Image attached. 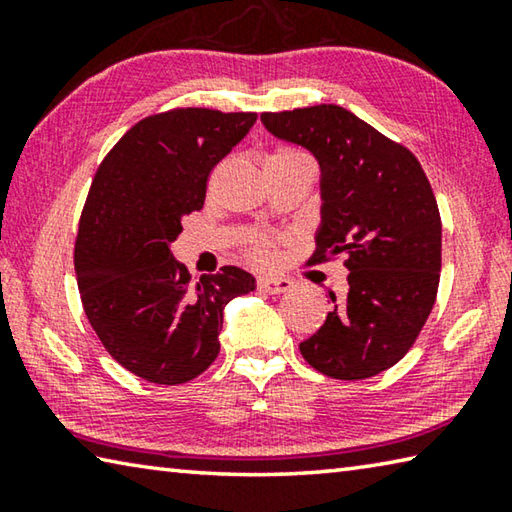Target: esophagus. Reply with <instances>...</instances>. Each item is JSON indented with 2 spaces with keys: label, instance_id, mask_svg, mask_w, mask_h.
Masks as SVG:
<instances>
[{
  "label": "esophagus",
  "instance_id": "34e87169",
  "mask_svg": "<svg viewBox=\"0 0 512 512\" xmlns=\"http://www.w3.org/2000/svg\"><path fill=\"white\" fill-rule=\"evenodd\" d=\"M259 289L271 293V296H280V293H287L293 289V282L289 277H262V280H259Z\"/></svg>",
  "mask_w": 512,
  "mask_h": 512
}]
</instances>
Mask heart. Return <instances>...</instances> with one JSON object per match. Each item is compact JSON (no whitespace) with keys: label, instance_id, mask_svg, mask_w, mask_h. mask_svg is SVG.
I'll list each match as a JSON object with an SVG mask.
<instances>
[{"label":"heart","instance_id":"heart-1","mask_svg":"<svg viewBox=\"0 0 512 512\" xmlns=\"http://www.w3.org/2000/svg\"><path fill=\"white\" fill-rule=\"evenodd\" d=\"M298 160H309V158L305 153H300L296 149H287V146H284V149H277L268 155L266 164H284V162H298ZM246 250L253 262H268V257H271V239L264 235L250 237Z\"/></svg>","mask_w":512,"mask_h":512}]
</instances>
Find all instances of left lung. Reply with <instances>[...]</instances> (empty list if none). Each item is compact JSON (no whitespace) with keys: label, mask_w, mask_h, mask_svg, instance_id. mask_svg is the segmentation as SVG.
<instances>
[{"label":"left lung","mask_w":512,"mask_h":512,"mask_svg":"<svg viewBox=\"0 0 512 512\" xmlns=\"http://www.w3.org/2000/svg\"><path fill=\"white\" fill-rule=\"evenodd\" d=\"M277 140L320 164V228L309 262L343 255L348 293L300 343L311 368L357 381L395 366L418 339L440 282L443 225L420 162L350 110L332 103L264 112Z\"/></svg>","instance_id":"left-lung-1"}]
</instances>
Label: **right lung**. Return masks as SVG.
<instances>
[{
  "label": "right lung",
  "mask_w": 512,
  "mask_h": 512,
  "mask_svg": "<svg viewBox=\"0 0 512 512\" xmlns=\"http://www.w3.org/2000/svg\"><path fill=\"white\" fill-rule=\"evenodd\" d=\"M255 121L210 108L151 115L92 180L74 248L85 316L110 357L151 384H185L210 368L225 305L255 289L237 266L194 282L171 253L183 216L205 203L210 171Z\"/></svg>",
  "instance_id": "add662e5"
}]
</instances>
